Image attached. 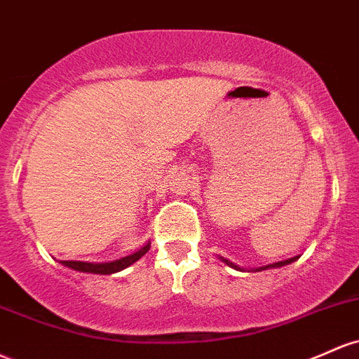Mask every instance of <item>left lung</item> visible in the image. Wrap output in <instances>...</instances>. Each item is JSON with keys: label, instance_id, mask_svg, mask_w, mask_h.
<instances>
[{"label": "left lung", "instance_id": "1", "mask_svg": "<svg viewBox=\"0 0 359 359\" xmlns=\"http://www.w3.org/2000/svg\"><path fill=\"white\" fill-rule=\"evenodd\" d=\"M294 261V257L293 259H288V261H283V262H278V264H274V266H285V264H288V262H293ZM226 264H230V266H233V264L231 262H228V261H224Z\"/></svg>", "mask_w": 359, "mask_h": 359}]
</instances>
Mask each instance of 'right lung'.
Masks as SVG:
<instances>
[{
	"label": "right lung",
	"instance_id": "1",
	"mask_svg": "<svg viewBox=\"0 0 359 359\" xmlns=\"http://www.w3.org/2000/svg\"><path fill=\"white\" fill-rule=\"evenodd\" d=\"M149 249V245L143 247L141 250L135 252V254L128 255V257L117 259L114 262H105V264H92V262H81V261H62L65 266L71 267V269L81 271V273H93V274H112V273H119V271L126 269L128 266H131L133 262H136L137 259L143 257Z\"/></svg>",
	"mask_w": 359,
	"mask_h": 359
}]
</instances>
